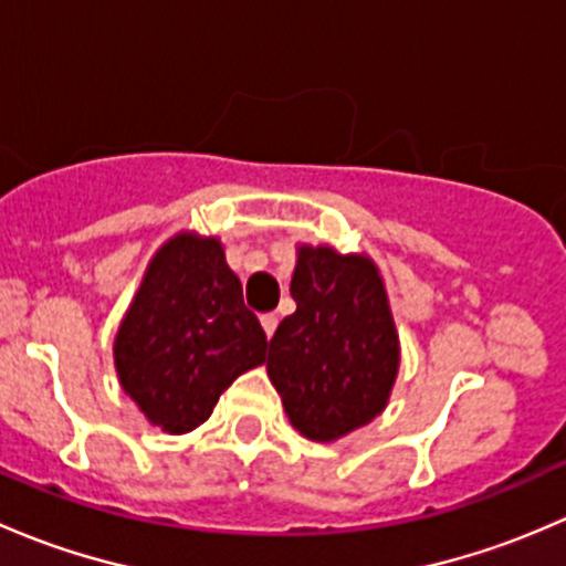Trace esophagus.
I'll return each instance as SVG.
<instances>
[{
	"instance_id": "34e87169",
	"label": "esophagus",
	"mask_w": 566,
	"mask_h": 566,
	"mask_svg": "<svg viewBox=\"0 0 566 566\" xmlns=\"http://www.w3.org/2000/svg\"><path fill=\"white\" fill-rule=\"evenodd\" d=\"M260 323H262V328H265V334L273 336V331H276V325H279V315L276 312H268V315L260 317Z\"/></svg>"
}]
</instances>
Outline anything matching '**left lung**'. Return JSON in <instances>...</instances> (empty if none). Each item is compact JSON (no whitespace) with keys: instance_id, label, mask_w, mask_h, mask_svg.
I'll use <instances>...</instances> for the list:
<instances>
[{"instance_id":"obj_1","label":"left lung","mask_w":566,"mask_h":566,"mask_svg":"<svg viewBox=\"0 0 566 566\" xmlns=\"http://www.w3.org/2000/svg\"><path fill=\"white\" fill-rule=\"evenodd\" d=\"M268 375L301 436L336 441L386 408L397 378V331L378 268L367 256L301 247Z\"/></svg>"}]
</instances>
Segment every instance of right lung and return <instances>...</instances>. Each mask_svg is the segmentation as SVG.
<instances>
[{
    "mask_svg": "<svg viewBox=\"0 0 566 566\" xmlns=\"http://www.w3.org/2000/svg\"><path fill=\"white\" fill-rule=\"evenodd\" d=\"M268 336L213 238L177 235L156 254L114 342L119 384L142 413L180 436L221 391L265 361Z\"/></svg>",
    "mask_w": 566,
    "mask_h": 566,
    "instance_id": "add662e5",
    "label": "right lung"
}]
</instances>
